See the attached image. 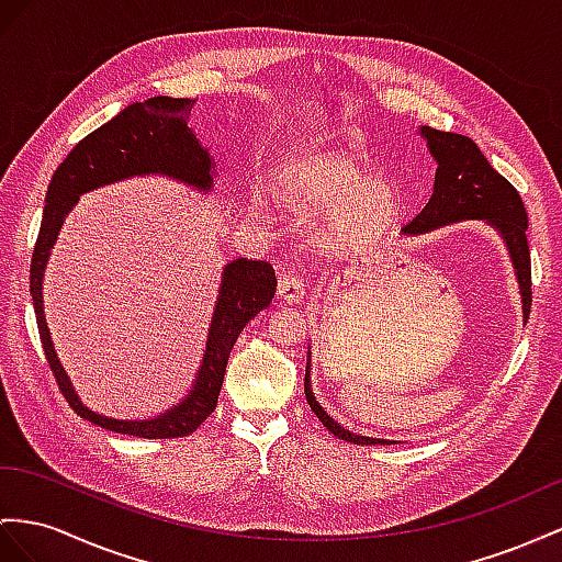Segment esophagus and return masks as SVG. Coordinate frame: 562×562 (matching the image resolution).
Masks as SVG:
<instances>
[{"mask_svg":"<svg viewBox=\"0 0 562 562\" xmlns=\"http://www.w3.org/2000/svg\"><path fill=\"white\" fill-rule=\"evenodd\" d=\"M278 296L286 304H299L306 296V284L304 280H299L296 276H282L278 282Z\"/></svg>","mask_w":562,"mask_h":562,"instance_id":"esophagus-1","label":"esophagus"}]
</instances>
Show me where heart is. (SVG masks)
Masks as SVG:
<instances>
[{"instance_id":"heart-1","label":"heart","mask_w":562,"mask_h":562,"mask_svg":"<svg viewBox=\"0 0 562 562\" xmlns=\"http://www.w3.org/2000/svg\"><path fill=\"white\" fill-rule=\"evenodd\" d=\"M272 199L296 225H308L325 258H358L390 233L398 204L366 164L337 149L294 154L272 170ZM263 209V199H254Z\"/></svg>"}]
</instances>
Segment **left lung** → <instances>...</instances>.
Instances as JSON below:
<instances>
[{"label": "left lung", "mask_w": 562, "mask_h": 562, "mask_svg": "<svg viewBox=\"0 0 562 562\" xmlns=\"http://www.w3.org/2000/svg\"><path fill=\"white\" fill-rule=\"evenodd\" d=\"M420 137L427 142L431 158L437 161L435 172V192H431L425 209L401 229V233L415 237L425 235L429 229L443 227L460 221H484L501 235L503 244L510 254L517 284L522 296V318L527 323L531 306V263L527 247V211L515 187L492 168L484 154L465 135L441 133L435 127H420ZM304 392L311 411L318 420L333 431L335 437L351 443H390L386 439L361 437L344 429L335 418H329L325 408L315 401L311 390V351L306 361Z\"/></svg>", "instance_id": "obj_1"}]
</instances>
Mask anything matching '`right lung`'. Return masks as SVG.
I'll list each match as a JSON object with an SVG mask.
<instances>
[{
    "label": "right lung",
    "mask_w": 562,
    "mask_h": 562,
    "mask_svg": "<svg viewBox=\"0 0 562 562\" xmlns=\"http://www.w3.org/2000/svg\"><path fill=\"white\" fill-rule=\"evenodd\" d=\"M192 106L194 99L154 97L147 102L125 106L119 116L80 139L74 151L64 158V164L56 168L47 187L45 211H42V225L31 263V296L42 349H45L56 384L70 408L99 427L144 439L187 437L215 411L229 351L247 323L256 313L268 308L276 296V270L266 261H249V258H235L223 268L206 349L190 392L180 404L144 420L109 418V415H99L82 404L52 344L45 301H42V282H45V268L66 215L74 211L82 194L142 176H164L194 187L199 192H211L215 164L209 149L201 147L192 127L187 125Z\"/></svg>",
    "instance_id": "add662e5"
}]
</instances>
